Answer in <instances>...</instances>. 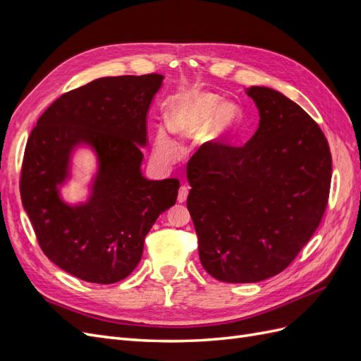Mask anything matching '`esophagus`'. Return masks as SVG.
<instances>
[{"mask_svg": "<svg viewBox=\"0 0 361 361\" xmlns=\"http://www.w3.org/2000/svg\"><path fill=\"white\" fill-rule=\"evenodd\" d=\"M187 197H188V188L185 187V185H182L180 190H179V194H178V202L179 203H185Z\"/></svg>", "mask_w": 361, "mask_h": 361, "instance_id": "esophagus-1", "label": "esophagus"}]
</instances>
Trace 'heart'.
<instances>
[{"instance_id":"heart-1","label":"heart","mask_w":361,"mask_h":361,"mask_svg":"<svg viewBox=\"0 0 361 361\" xmlns=\"http://www.w3.org/2000/svg\"><path fill=\"white\" fill-rule=\"evenodd\" d=\"M216 94L200 90H190L171 101L166 111V122L173 134L191 138L200 134L202 145L221 141L232 133L239 120L238 108L232 104L222 105ZM155 152L159 159L170 161L178 152V146L164 128L155 134Z\"/></svg>"}]
</instances>
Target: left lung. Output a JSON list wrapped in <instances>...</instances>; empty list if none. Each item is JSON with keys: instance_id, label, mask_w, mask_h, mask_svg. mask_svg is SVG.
Instances as JSON below:
<instances>
[{"instance_id": "obj_1", "label": "left lung", "mask_w": 361, "mask_h": 361, "mask_svg": "<svg viewBox=\"0 0 361 361\" xmlns=\"http://www.w3.org/2000/svg\"><path fill=\"white\" fill-rule=\"evenodd\" d=\"M259 128L244 146L194 155L187 207L209 274L256 283L288 268L321 224L331 154L318 123L285 94L250 87Z\"/></svg>"}]
</instances>
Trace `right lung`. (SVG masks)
Wrapping results in <instances>:
<instances>
[{
    "label": "right lung",
    "mask_w": 361,
    "mask_h": 361,
    "mask_svg": "<svg viewBox=\"0 0 361 361\" xmlns=\"http://www.w3.org/2000/svg\"><path fill=\"white\" fill-rule=\"evenodd\" d=\"M164 76L97 78L54 101L28 137L20 199L43 253L84 281L126 279L157 218L176 203L179 180L141 174L146 116ZM93 147L100 161L90 202L69 207L58 194L71 150Z\"/></svg>",
    "instance_id": "obj_1"
}]
</instances>
